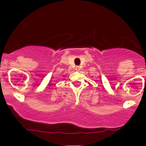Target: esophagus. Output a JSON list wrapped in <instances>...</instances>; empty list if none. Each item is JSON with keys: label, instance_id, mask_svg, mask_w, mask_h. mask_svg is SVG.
Segmentation results:
<instances>
[{"label": "esophagus", "instance_id": "1", "mask_svg": "<svg viewBox=\"0 0 146 146\" xmlns=\"http://www.w3.org/2000/svg\"><path fill=\"white\" fill-rule=\"evenodd\" d=\"M75 69L77 71H80V66H77L75 67Z\"/></svg>", "mask_w": 146, "mask_h": 146}]
</instances>
